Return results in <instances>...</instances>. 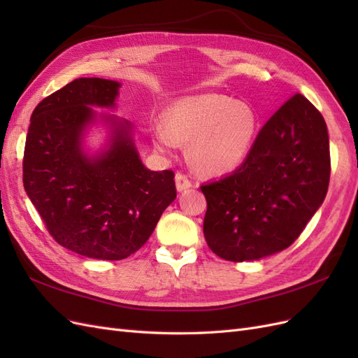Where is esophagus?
Returning <instances> with one entry per match:
<instances>
[{"instance_id": "obj_1", "label": "esophagus", "mask_w": 358, "mask_h": 358, "mask_svg": "<svg viewBox=\"0 0 358 358\" xmlns=\"http://www.w3.org/2000/svg\"><path fill=\"white\" fill-rule=\"evenodd\" d=\"M175 180H176V188H178V191H185V189H188V188L192 187L191 179H189L187 175H183L182 171H178V173H176Z\"/></svg>"}]
</instances>
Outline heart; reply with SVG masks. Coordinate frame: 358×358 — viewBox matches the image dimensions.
I'll use <instances>...</instances> for the list:
<instances>
[{
	"label": "heart",
	"instance_id": "heart-1",
	"mask_svg": "<svg viewBox=\"0 0 358 358\" xmlns=\"http://www.w3.org/2000/svg\"><path fill=\"white\" fill-rule=\"evenodd\" d=\"M257 131L258 117L251 106L221 94H203L173 104L166 124H155L150 134L159 152H173L189 142L194 166L222 175L245 161Z\"/></svg>",
	"mask_w": 358,
	"mask_h": 358
}]
</instances>
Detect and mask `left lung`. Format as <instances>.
Listing matches in <instances>:
<instances>
[{
  "mask_svg": "<svg viewBox=\"0 0 358 358\" xmlns=\"http://www.w3.org/2000/svg\"><path fill=\"white\" fill-rule=\"evenodd\" d=\"M330 169L326 121L294 94L259 129L239 169L200 187L208 201L206 242L229 262L282 251L326 199Z\"/></svg>",
  "mask_w": 358,
  "mask_h": 358,
  "instance_id": "1",
  "label": "left lung"
}]
</instances>
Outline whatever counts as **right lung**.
Here are the masks:
<instances>
[{"mask_svg": "<svg viewBox=\"0 0 358 358\" xmlns=\"http://www.w3.org/2000/svg\"><path fill=\"white\" fill-rule=\"evenodd\" d=\"M119 83L82 78L41 100L31 115L22 171L29 200L61 246L96 259H122L142 248L176 199L175 173L150 171L127 128L90 159L80 134L90 106H113Z\"/></svg>", "mask_w": 358, "mask_h": 358, "instance_id": "add662e5", "label": "right lung"}]
</instances>
